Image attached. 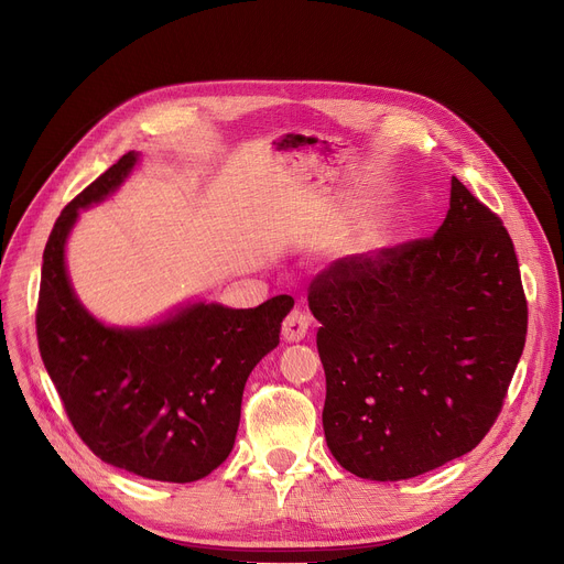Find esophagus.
<instances>
[{
  "label": "esophagus",
  "instance_id": "obj_1",
  "mask_svg": "<svg viewBox=\"0 0 564 564\" xmlns=\"http://www.w3.org/2000/svg\"><path fill=\"white\" fill-rule=\"evenodd\" d=\"M308 327H311V315L302 308H294L285 319H283V340L288 343H300L306 338L308 334Z\"/></svg>",
  "mask_w": 564,
  "mask_h": 564
}]
</instances>
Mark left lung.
<instances>
[{
  "label": "left lung",
  "instance_id": "left-lung-1",
  "mask_svg": "<svg viewBox=\"0 0 564 564\" xmlns=\"http://www.w3.org/2000/svg\"><path fill=\"white\" fill-rule=\"evenodd\" d=\"M308 306L322 324L324 436L354 476H423L470 453L496 423L528 304L510 232L455 175L432 237L332 262Z\"/></svg>",
  "mask_w": 564,
  "mask_h": 564
}]
</instances>
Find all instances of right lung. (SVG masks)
<instances>
[{
    "label": "right lung",
    "instance_id": "right-lung-1",
    "mask_svg": "<svg viewBox=\"0 0 564 564\" xmlns=\"http://www.w3.org/2000/svg\"><path fill=\"white\" fill-rule=\"evenodd\" d=\"M128 153L58 215L43 253L36 336L79 438L102 462L160 482H194L232 451L245 383L279 345L290 294L256 308L192 304L143 329L105 327L66 274V240L82 207L121 185Z\"/></svg>",
    "mask_w": 564,
    "mask_h": 564
}]
</instances>
